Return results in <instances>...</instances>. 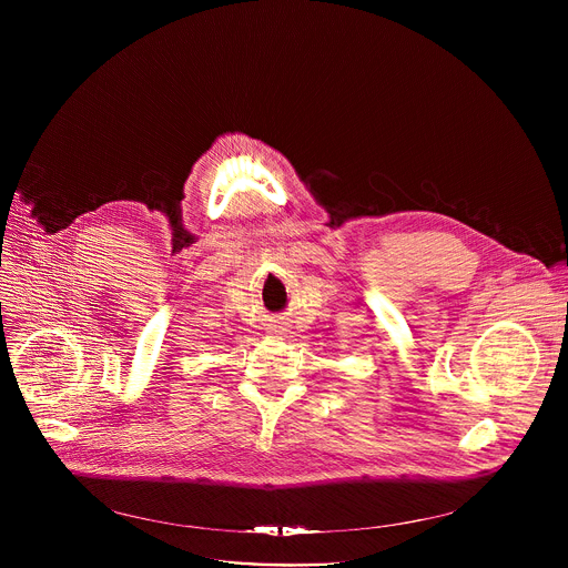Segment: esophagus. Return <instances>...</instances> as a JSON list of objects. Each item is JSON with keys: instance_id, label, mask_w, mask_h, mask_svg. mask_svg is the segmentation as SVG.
Returning a JSON list of instances; mask_svg holds the SVG:
<instances>
[{"instance_id": "1", "label": "esophagus", "mask_w": 568, "mask_h": 568, "mask_svg": "<svg viewBox=\"0 0 568 568\" xmlns=\"http://www.w3.org/2000/svg\"><path fill=\"white\" fill-rule=\"evenodd\" d=\"M281 331H283L281 326H274V328H272V333H274V335H281Z\"/></svg>"}]
</instances>
